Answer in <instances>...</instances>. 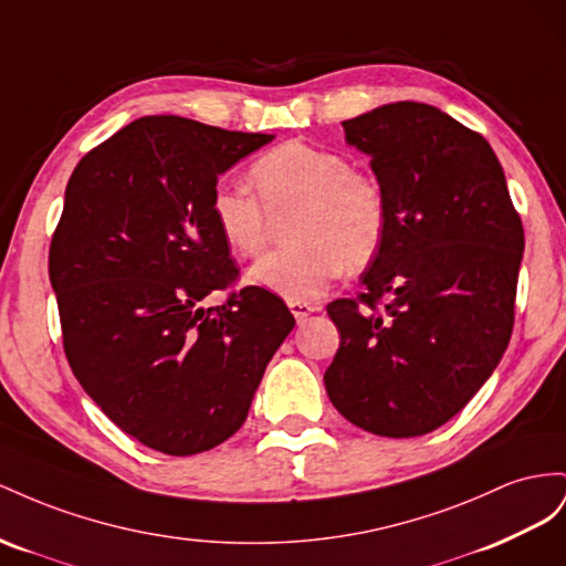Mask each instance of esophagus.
<instances>
[{
	"label": "esophagus",
	"mask_w": 566,
	"mask_h": 566,
	"mask_svg": "<svg viewBox=\"0 0 566 566\" xmlns=\"http://www.w3.org/2000/svg\"><path fill=\"white\" fill-rule=\"evenodd\" d=\"M289 311L294 313V317H296L298 322H303L311 313L317 311V305H315V303H308V301H289Z\"/></svg>",
	"instance_id": "obj_1"
}]
</instances>
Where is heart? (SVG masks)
<instances>
[{
    "instance_id": "heart-1",
    "label": "heart",
    "mask_w": 566,
    "mask_h": 566,
    "mask_svg": "<svg viewBox=\"0 0 566 566\" xmlns=\"http://www.w3.org/2000/svg\"><path fill=\"white\" fill-rule=\"evenodd\" d=\"M253 191L218 185L211 216L224 244L241 258L263 255L272 220L292 211L286 239L292 247L255 263L247 280L289 301L319 296L348 270H363L377 255L389 206L377 177L350 168L332 149L289 139L258 156L251 170Z\"/></svg>"
}]
</instances>
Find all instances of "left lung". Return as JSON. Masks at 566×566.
I'll return each mask as SVG.
<instances>
[{
  "label": "left lung",
  "instance_id": "1",
  "mask_svg": "<svg viewBox=\"0 0 566 566\" xmlns=\"http://www.w3.org/2000/svg\"><path fill=\"white\" fill-rule=\"evenodd\" d=\"M344 133L373 156L389 222L358 296L327 305L342 336L327 396L355 427L412 439L458 415L503 358L522 218L491 144L439 108L386 104Z\"/></svg>",
  "mask_w": 566,
  "mask_h": 566
}]
</instances>
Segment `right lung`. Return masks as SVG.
<instances>
[{"label":"right lung","mask_w":566,"mask_h":566,"mask_svg":"<svg viewBox=\"0 0 566 566\" xmlns=\"http://www.w3.org/2000/svg\"><path fill=\"white\" fill-rule=\"evenodd\" d=\"M270 139L144 116L87 151L69 180L50 247L63 350L111 422L158 453L228 441L296 325L263 286L199 308L239 277L211 191Z\"/></svg>","instance_id":"1"}]
</instances>
